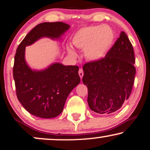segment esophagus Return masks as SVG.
Instances as JSON below:
<instances>
[{"label":"esophagus","mask_w":150,"mask_h":150,"mask_svg":"<svg viewBox=\"0 0 150 150\" xmlns=\"http://www.w3.org/2000/svg\"><path fill=\"white\" fill-rule=\"evenodd\" d=\"M79 76H80V77H81V79H82V78H83V74H84L83 69H79Z\"/></svg>","instance_id":"1"}]
</instances>
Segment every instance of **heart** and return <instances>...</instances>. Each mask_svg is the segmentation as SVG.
<instances>
[{
    "label": "heart",
    "instance_id": "obj_1",
    "mask_svg": "<svg viewBox=\"0 0 150 150\" xmlns=\"http://www.w3.org/2000/svg\"><path fill=\"white\" fill-rule=\"evenodd\" d=\"M115 34L109 26H89L81 28L73 36V46L84 50L86 59L98 61L106 56L114 42ZM69 54L77 56L72 49H68Z\"/></svg>",
    "mask_w": 150,
    "mask_h": 150
}]
</instances>
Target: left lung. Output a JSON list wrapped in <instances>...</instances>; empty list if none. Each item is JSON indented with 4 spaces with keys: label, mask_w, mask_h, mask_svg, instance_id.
Masks as SVG:
<instances>
[{
    "label": "left lung",
    "mask_w": 150,
    "mask_h": 150,
    "mask_svg": "<svg viewBox=\"0 0 150 150\" xmlns=\"http://www.w3.org/2000/svg\"><path fill=\"white\" fill-rule=\"evenodd\" d=\"M132 45L124 31L98 61L83 66V83L88 88L90 109L97 113H113L128 99L134 84L136 69Z\"/></svg>",
    "instance_id": "8db88e82"
}]
</instances>
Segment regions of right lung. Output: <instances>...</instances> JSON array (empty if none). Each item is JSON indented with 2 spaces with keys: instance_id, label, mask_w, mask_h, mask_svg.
Masks as SVG:
<instances>
[{
  "instance_id": "right-lung-1",
  "label": "right lung",
  "mask_w": 150,
  "mask_h": 150,
  "mask_svg": "<svg viewBox=\"0 0 150 150\" xmlns=\"http://www.w3.org/2000/svg\"><path fill=\"white\" fill-rule=\"evenodd\" d=\"M70 26L64 22H44L33 28L18 46L13 69L16 95L30 114L50 119L62 112L65 101L81 82L79 67L54 63L42 70L32 69L25 60L26 47L42 38L59 40Z\"/></svg>"
}]
</instances>
